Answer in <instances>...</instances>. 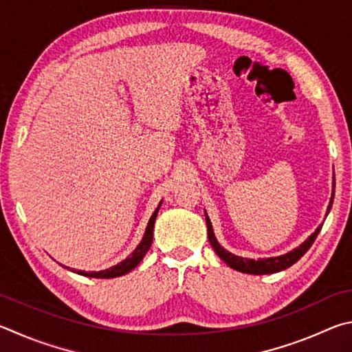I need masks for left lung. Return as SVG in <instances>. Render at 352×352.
<instances>
[{
    "mask_svg": "<svg viewBox=\"0 0 352 352\" xmlns=\"http://www.w3.org/2000/svg\"><path fill=\"white\" fill-rule=\"evenodd\" d=\"M334 188H336V181H334ZM332 201H334V190H332V196L328 206V213L332 207ZM326 213V214H328ZM206 223H207V233H208V241H210L212 248L217 252L218 256L223 260L226 264H229L232 269L238 270V272L243 274H252V275H266V274H275L280 272V270H285L287 267H291L292 264L297 263L301 256H303L307 250L311 249V245L316 241V238L318 235V232L322 230V226L312 233V235L306 239L303 244H300L297 249H294L291 252H287L285 255L280 256H274V258H260V260H249V258H243V256H236L233 255L232 252L226 250L224 248H221V244L218 243L217 236L213 233V227L210 219H208L207 213H206Z\"/></svg>",
    "mask_w": 352,
    "mask_h": 352,
    "instance_id": "left-lung-1",
    "label": "left lung"
}]
</instances>
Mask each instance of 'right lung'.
<instances>
[{
    "label": "right lung",
    "mask_w": 352,
    "mask_h": 352,
    "mask_svg": "<svg viewBox=\"0 0 352 352\" xmlns=\"http://www.w3.org/2000/svg\"><path fill=\"white\" fill-rule=\"evenodd\" d=\"M160 204H162V202H160ZM160 204L157 206L156 210H154V213L151 214L150 221H148V226H146V229H145V235H144V238H142L140 244L134 249L133 254L129 255L128 258H125V260L120 261L119 264H116V266H113V267L104 269V270H98V272H85V270H74V269H71L72 272H76L78 275H83V276H91V278H114V276H122V275L128 274L129 270H133L142 260H144L145 254L151 248L154 221H156ZM66 269H69V267H66Z\"/></svg>",
    "instance_id": "1"
}]
</instances>
